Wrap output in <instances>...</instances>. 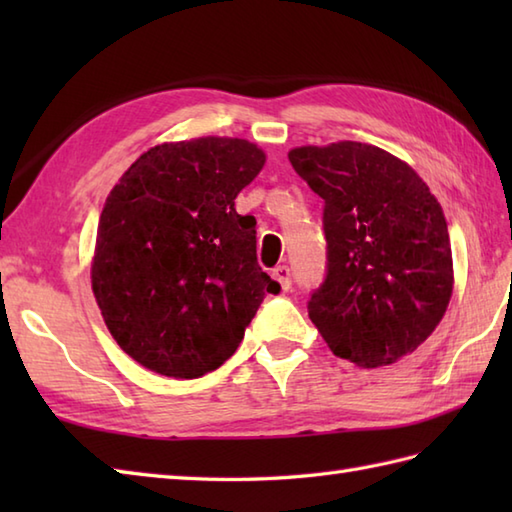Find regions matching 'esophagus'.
<instances>
[{
  "mask_svg": "<svg viewBox=\"0 0 512 512\" xmlns=\"http://www.w3.org/2000/svg\"><path fill=\"white\" fill-rule=\"evenodd\" d=\"M273 279L277 281V284L284 288V290H288L290 288V268L288 266H277V268H273Z\"/></svg>",
  "mask_w": 512,
  "mask_h": 512,
  "instance_id": "obj_1",
  "label": "esophagus"
}]
</instances>
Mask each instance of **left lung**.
<instances>
[{
	"instance_id": "obj_1",
	"label": "left lung",
	"mask_w": 512,
	"mask_h": 512,
	"mask_svg": "<svg viewBox=\"0 0 512 512\" xmlns=\"http://www.w3.org/2000/svg\"><path fill=\"white\" fill-rule=\"evenodd\" d=\"M288 158L325 202L328 277L308 303L323 341L358 367L418 350L455 281L436 195L405 160L356 140L295 147Z\"/></svg>"
}]
</instances>
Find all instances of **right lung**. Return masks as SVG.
I'll return each instance as SVG.
<instances>
[{
	"label": "right lung",
	"mask_w": 512,
	"mask_h": 512,
	"mask_svg": "<svg viewBox=\"0 0 512 512\" xmlns=\"http://www.w3.org/2000/svg\"><path fill=\"white\" fill-rule=\"evenodd\" d=\"M264 149L204 136L147 149L103 206L92 292L121 350L151 372L198 378L231 358L266 292L255 217L235 198Z\"/></svg>",
	"instance_id": "add662e5"
}]
</instances>
